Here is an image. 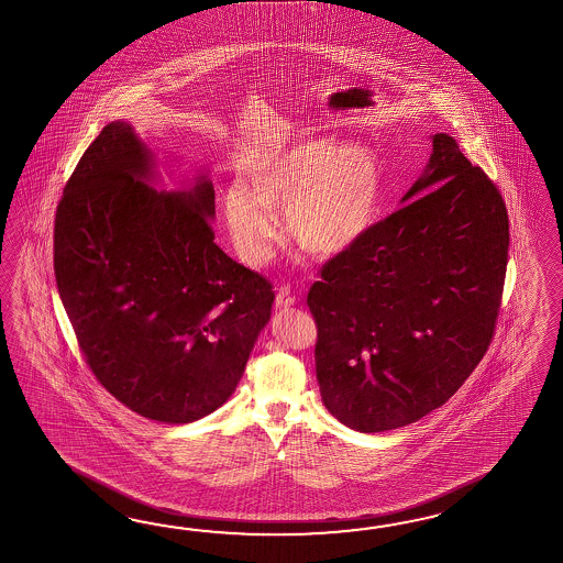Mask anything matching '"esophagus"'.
<instances>
[{
  "instance_id": "1",
  "label": "esophagus",
  "mask_w": 563,
  "mask_h": 563,
  "mask_svg": "<svg viewBox=\"0 0 563 563\" xmlns=\"http://www.w3.org/2000/svg\"><path fill=\"white\" fill-rule=\"evenodd\" d=\"M275 302L278 309H288V307H292L297 302V297L290 292V287H280L278 292H276Z\"/></svg>"
}]
</instances>
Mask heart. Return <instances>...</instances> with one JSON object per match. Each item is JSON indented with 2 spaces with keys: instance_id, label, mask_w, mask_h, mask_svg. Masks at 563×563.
Here are the masks:
<instances>
[{
  "instance_id": "heart-1",
  "label": "heart",
  "mask_w": 563,
  "mask_h": 563,
  "mask_svg": "<svg viewBox=\"0 0 563 563\" xmlns=\"http://www.w3.org/2000/svg\"><path fill=\"white\" fill-rule=\"evenodd\" d=\"M244 183L223 192L233 247L250 266L271 258L275 209L287 207L288 232L309 254L331 258L371 230L383 175L371 152L330 140L256 146L244 156Z\"/></svg>"
}]
</instances>
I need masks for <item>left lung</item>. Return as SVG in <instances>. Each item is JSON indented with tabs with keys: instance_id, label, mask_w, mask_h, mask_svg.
<instances>
[{
	"instance_id": "8db88e82",
	"label": "left lung",
	"mask_w": 563,
	"mask_h": 563,
	"mask_svg": "<svg viewBox=\"0 0 563 563\" xmlns=\"http://www.w3.org/2000/svg\"><path fill=\"white\" fill-rule=\"evenodd\" d=\"M402 203L325 262L307 295L323 405L362 433L415 423L466 383L507 275V206L452 136H433Z\"/></svg>"
}]
</instances>
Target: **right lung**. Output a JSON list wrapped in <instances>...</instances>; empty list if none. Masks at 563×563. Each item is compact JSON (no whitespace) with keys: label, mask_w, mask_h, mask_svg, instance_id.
I'll use <instances>...</instances> for the list:
<instances>
[{"label":"right lung","mask_w":563,"mask_h":563,"mask_svg":"<svg viewBox=\"0 0 563 563\" xmlns=\"http://www.w3.org/2000/svg\"><path fill=\"white\" fill-rule=\"evenodd\" d=\"M154 168L128 122L82 152L56 207V287L99 384L180 426L232 397L275 290L213 242L211 180L158 192Z\"/></svg>","instance_id":"add662e5"}]
</instances>
